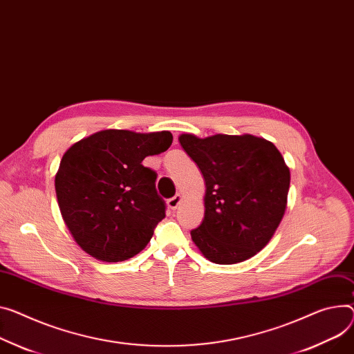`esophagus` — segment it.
I'll return each mask as SVG.
<instances>
[{"label": "esophagus", "mask_w": 354, "mask_h": 354, "mask_svg": "<svg viewBox=\"0 0 354 354\" xmlns=\"http://www.w3.org/2000/svg\"><path fill=\"white\" fill-rule=\"evenodd\" d=\"M180 203H181V196H180V194H176L173 198H170V200L167 201V207L174 211V209L178 207Z\"/></svg>", "instance_id": "1"}]
</instances>
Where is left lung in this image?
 I'll use <instances>...</instances> for the list:
<instances>
[{
    "mask_svg": "<svg viewBox=\"0 0 354 354\" xmlns=\"http://www.w3.org/2000/svg\"><path fill=\"white\" fill-rule=\"evenodd\" d=\"M178 142L205 181L204 220L192 231L211 262L232 265L257 255L274 236L288 203L290 171L274 143L252 134H214Z\"/></svg>",
    "mask_w": 354,
    "mask_h": 354,
    "instance_id": "obj_1",
    "label": "left lung"
}]
</instances>
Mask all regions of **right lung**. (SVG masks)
<instances>
[{"instance_id": "right-lung-1", "label": "right lung", "mask_w": 354, "mask_h": 354, "mask_svg": "<svg viewBox=\"0 0 354 354\" xmlns=\"http://www.w3.org/2000/svg\"><path fill=\"white\" fill-rule=\"evenodd\" d=\"M170 131L107 129L72 145L55 176L62 218L77 245L103 262L126 261L149 243L166 216L147 156L166 151Z\"/></svg>"}]
</instances>
